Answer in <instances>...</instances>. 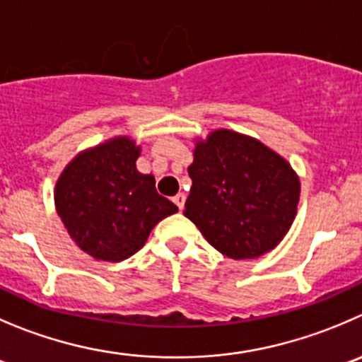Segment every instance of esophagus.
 Listing matches in <instances>:
<instances>
[{"label": "esophagus", "instance_id": "esophagus-1", "mask_svg": "<svg viewBox=\"0 0 362 362\" xmlns=\"http://www.w3.org/2000/svg\"><path fill=\"white\" fill-rule=\"evenodd\" d=\"M172 201L175 202V206H177L179 209H183L185 208V201H187V195L177 194V195H174V199H172Z\"/></svg>", "mask_w": 362, "mask_h": 362}]
</instances>
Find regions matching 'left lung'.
<instances>
[{
	"mask_svg": "<svg viewBox=\"0 0 362 362\" xmlns=\"http://www.w3.org/2000/svg\"><path fill=\"white\" fill-rule=\"evenodd\" d=\"M188 174L185 216L230 259H256L274 250L297 216V172L254 136L215 129L195 139Z\"/></svg>",
	"mask_w": 362,
	"mask_h": 362,
	"instance_id": "obj_1",
	"label": "left lung"
}]
</instances>
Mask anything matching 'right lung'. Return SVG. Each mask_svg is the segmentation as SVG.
Wrapping results in <instances>:
<instances>
[{
	"label": "right lung",
	"mask_w": 362,
	"mask_h": 362,
	"mask_svg": "<svg viewBox=\"0 0 362 362\" xmlns=\"http://www.w3.org/2000/svg\"><path fill=\"white\" fill-rule=\"evenodd\" d=\"M142 147L126 135L76 154L54 185V208L72 242L88 256L119 263L146 245L177 206L136 170Z\"/></svg>",
	"instance_id": "right-lung-1"
}]
</instances>
